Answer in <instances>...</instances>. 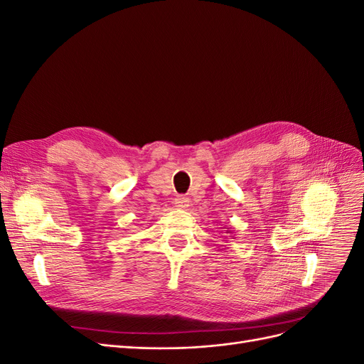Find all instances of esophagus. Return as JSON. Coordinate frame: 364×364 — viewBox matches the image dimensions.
Instances as JSON below:
<instances>
[{
  "label": "esophagus",
  "mask_w": 364,
  "mask_h": 364,
  "mask_svg": "<svg viewBox=\"0 0 364 364\" xmlns=\"http://www.w3.org/2000/svg\"><path fill=\"white\" fill-rule=\"evenodd\" d=\"M174 206H176L178 209H186L188 206H190V198L185 196H178L176 198H174Z\"/></svg>",
  "instance_id": "obj_1"
}]
</instances>
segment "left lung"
<instances>
[{"label":"left lung","instance_id":"1","mask_svg":"<svg viewBox=\"0 0 364 364\" xmlns=\"http://www.w3.org/2000/svg\"><path fill=\"white\" fill-rule=\"evenodd\" d=\"M225 233H232V232H230V230H228V232H225Z\"/></svg>","mask_w":364,"mask_h":364}]
</instances>
